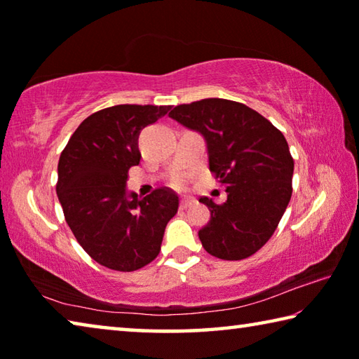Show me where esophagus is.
<instances>
[{
	"instance_id": "esophagus-1",
	"label": "esophagus",
	"mask_w": 359,
	"mask_h": 359,
	"mask_svg": "<svg viewBox=\"0 0 359 359\" xmlns=\"http://www.w3.org/2000/svg\"><path fill=\"white\" fill-rule=\"evenodd\" d=\"M194 203V199L193 198H188V196H185V198H182L180 199V209H187V208H190V205Z\"/></svg>"
}]
</instances>
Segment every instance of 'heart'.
I'll return each mask as SVG.
<instances>
[{"instance_id":"b5f03b06","label":"heart","mask_w":359,"mask_h":359,"mask_svg":"<svg viewBox=\"0 0 359 359\" xmlns=\"http://www.w3.org/2000/svg\"><path fill=\"white\" fill-rule=\"evenodd\" d=\"M177 184H179V185H180V184H182V180H180V179H179V180H177Z\"/></svg>"}]
</instances>
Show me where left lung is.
I'll return each mask as SVG.
<instances>
[{"label": "left lung", "mask_w": 359, "mask_h": 359, "mask_svg": "<svg viewBox=\"0 0 359 359\" xmlns=\"http://www.w3.org/2000/svg\"><path fill=\"white\" fill-rule=\"evenodd\" d=\"M169 117L205 139L209 169L226 187L199 229L205 252L220 259L252 257L274 234L291 199L294 161L288 142L269 120L242 102L208 98L175 106Z\"/></svg>", "instance_id": "left-lung-1"}]
</instances>
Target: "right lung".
I'll return each mask as SVG.
<instances>
[{
	"mask_svg": "<svg viewBox=\"0 0 359 359\" xmlns=\"http://www.w3.org/2000/svg\"><path fill=\"white\" fill-rule=\"evenodd\" d=\"M171 106L118 104L85 118L58 161L57 194L66 223L96 263L131 272L160 253L179 196L163 187L145 198L126 190L128 169L141 161L137 139Z\"/></svg>",
	"mask_w": 359,
	"mask_h": 359,
	"instance_id": "right-lung-1",
	"label": "right lung"
}]
</instances>
